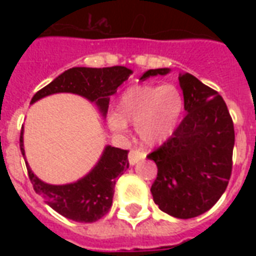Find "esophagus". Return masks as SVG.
<instances>
[{
	"instance_id": "esophagus-1",
	"label": "esophagus",
	"mask_w": 256,
	"mask_h": 256,
	"mask_svg": "<svg viewBox=\"0 0 256 256\" xmlns=\"http://www.w3.org/2000/svg\"><path fill=\"white\" fill-rule=\"evenodd\" d=\"M144 152H136V150H132V152H128V164H132V166H134L136 164H138L140 160H142L144 158Z\"/></svg>"
}]
</instances>
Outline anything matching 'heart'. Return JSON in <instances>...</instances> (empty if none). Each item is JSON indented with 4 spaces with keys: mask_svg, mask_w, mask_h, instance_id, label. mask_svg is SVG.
<instances>
[{
    "mask_svg": "<svg viewBox=\"0 0 256 256\" xmlns=\"http://www.w3.org/2000/svg\"><path fill=\"white\" fill-rule=\"evenodd\" d=\"M183 106V96L176 86L132 85L120 96L116 112H108V124L112 132H124L126 122H130L144 144H156L174 132Z\"/></svg>",
    "mask_w": 256,
    "mask_h": 256,
    "instance_id": "heart-1",
    "label": "heart"
}]
</instances>
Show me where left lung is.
Masks as SVG:
<instances>
[{
  "label": "left lung",
  "mask_w": 256,
  "mask_h": 256,
  "mask_svg": "<svg viewBox=\"0 0 256 256\" xmlns=\"http://www.w3.org/2000/svg\"><path fill=\"white\" fill-rule=\"evenodd\" d=\"M171 70H148L140 80ZM186 116L172 136L148 154L158 175L152 186L160 210L179 219L208 211L226 190L232 168L234 124L223 98L188 73L179 76Z\"/></svg>",
  "instance_id": "1"
}]
</instances>
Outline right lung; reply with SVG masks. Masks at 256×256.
Here are the masks:
<instances>
[{
	"label": "right lung",
	"instance_id": "obj_1",
	"mask_svg": "<svg viewBox=\"0 0 256 256\" xmlns=\"http://www.w3.org/2000/svg\"><path fill=\"white\" fill-rule=\"evenodd\" d=\"M132 69L124 66L112 68H72L36 92L30 104L52 94L72 92L84 96L96 104L100 116L106 118L110 96L124 84ZM20 148L25 160L24 148V126L20 136ZM128 150L104 146L102 156L96 166L76 182L66 184H50L34 174L25 160L30 182L34 191L45 198V203L58 214L81 223H92L100 219L112 207L114 186L118 176L128 168Z\"/></svg>",
	"mask_w": 256,
	"mask_h": 256
}]
</instances>
